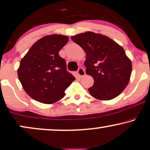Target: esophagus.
<instances>
[{
    "label": "esophagus",
    "instance_id": "34e87169",
    "mask_svg": "<svg viewBox=\"0 0 150 150\" xmlns=\"http://www.w3.org/2000/svg\"><path fill=\"white\" fill-rule=\"evenodd\" d=\"M77 74L79 77H83L86 75V73H85L84 69L83 68H79L78 70H77Z\"/></svg>",
    "mask_w": 150,
    "mask_h": 150
}]
</instances>
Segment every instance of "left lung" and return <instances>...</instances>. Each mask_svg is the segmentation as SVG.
<instances>
[{"mask_svg":"<svg viewBox=\"0 0 150 150\" xmlns=\"http://www.w3.org/2000/svg\"><path fill=\"white\" fill-rule=\"evenodd\" d=\"M71 39L86 53V73L94 79L89 93L102 100L119 96L127 86L132 69L124 49L110 38L91 32L73 36Z\"/></svg>","mask_w":150,"mask_h":150,"instance_id":"left-lung-1","label":"left lung"}]
</instances>
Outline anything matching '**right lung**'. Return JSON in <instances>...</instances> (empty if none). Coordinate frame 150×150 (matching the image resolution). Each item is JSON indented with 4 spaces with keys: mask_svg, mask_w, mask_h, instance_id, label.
I'll return each instance as SVG.
<instances>
[{
    "mask_svg": "<svg viewBox=\"0 0 150 150\" xmlns=\"http://www.w3.org/2000/svg\"><path fill=\"white\" fill-rule=\"evenodd\" d=\"M68 41L66 36H46L34 43L21 59L18 77L33 99L54 103L65 96L66 88L75 79L67 71L65 59L59 54Z\"/></svg>",
    "mask_w": 150,
    "mask_h": 150,
    "instance_id": "1",
    "label": "right lung"
}]
</instances>
